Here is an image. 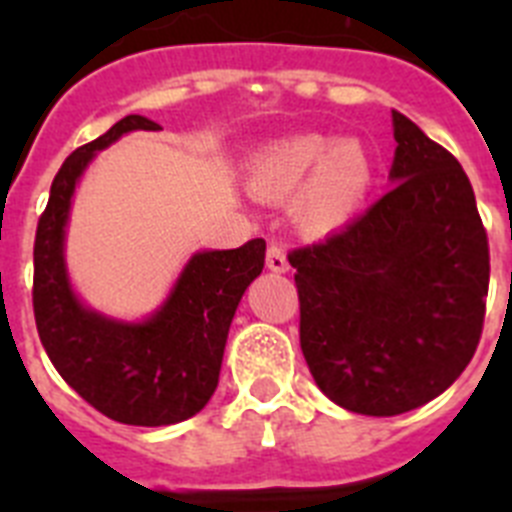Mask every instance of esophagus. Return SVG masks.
<instances>
[{"label": "esophagus", "instance_id": "34e87169", "mask_svg": "<svg viewBox=\"0 0 512 512\" xmlns=\"http://www.w3.org/2000/svg\"><path fill=\"white\" fill-rule=\"evenodd\" d=\"M266 266L271 271H277V274H284L289 269V261H287V251L279 241H271L269 248H266Z\"/></svg>", "mask_w": 512, "mask_h": 512}]
</instances>
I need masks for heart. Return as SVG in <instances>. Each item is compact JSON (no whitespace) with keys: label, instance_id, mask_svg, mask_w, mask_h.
I'll use <instances>...</instances> for the list:
<instances>
[{"label":"heart","instance_id":"b5f03b06","mask_svg":"<svg viewBox=\"0 0 512 512\" xmlns=\"http://www.w3.org/2000/svg\"><path fill=\"white\" fill-rule=\"evenodd\" d=\"M374 182V156L359 138L333 140L297 133L269 143L251 164V192L266 202L297 198L302 230L323 235L346 225L364 205Z\"/></svg>","mask_w":512,"mask_h":512}]
</instances>
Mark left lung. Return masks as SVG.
Returning a JSON list of instances; mask_svg holds the SVG:
<instances>
[{
  "instance_id": "left-lung-1",
  "label": "left lung",
  "mask_w": 512,
  "mask_h": 512,
  "mask_svg": "<svg viewBox=\"0 0 512 512\" xmlns=\"http://www.w3.org/2000/svg\"><path fill=\"white\" fill-rule=\"evenodd\" d=\"M392 189L325 241L295 248L300 346L330 400L408 413L449 390L477 351L490 246L461 164L400 112Z\"/></svg>"
}]
</instances>
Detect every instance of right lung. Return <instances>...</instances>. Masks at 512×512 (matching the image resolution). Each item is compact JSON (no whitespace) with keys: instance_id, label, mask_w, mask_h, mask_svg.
I'll use <instances>...</instances> for the list:
<instances>
[{"instance_id":"right-lung-1","label":"right lung","mask_w":512,"mask_h":512,"mask_svg":"<svg viewBox=\"0 0 512 512\" xmlns=\"http://www.w3.org/2000/svg\"><path fill=\"white\" fill-rule=\"evenodd\" d=\"M130 130L161 125L122 117L58 169L35 233L33 310L45 354L69 387L117 423L153 428L192 418L212 397L235 307L264 269L266 243L253 238L230 251L194 253L161 310L143 323L81 305L63 261L71 197L94 153Z\"/></svg>"}]
</instances>
